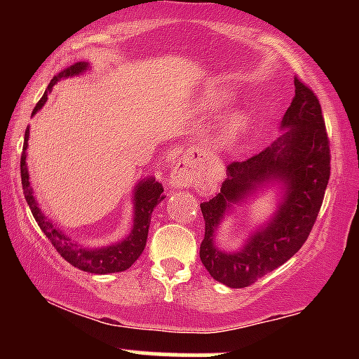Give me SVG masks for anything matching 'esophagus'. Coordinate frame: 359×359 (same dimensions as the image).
I'll return each instance as SVG.
<instances>
[{
	"label": "esophagus",
	"instance_id": "34e87169",
	"mask_svg": "<svg viewBox=\"0 0 359 359\" xmlns=\"http://www.w3.org/2000/svg\"><path fill=\"white\" fill-rule=\"evenodd\" d=\"M196 168H194L192 162L189 160H180L172 167L170 175H168V187L170 189H185L191 187L194 182V175Z\"/></svg>",
	"mask_w": 359,
	"mask_h": 359
}]
</instances>
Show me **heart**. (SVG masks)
I'll use <instances>...</instances> for the list:
<instances>
[{"instance_id": "obj_1", "label": "heart", "mask_w": 359, "mask_h": 359, "mask_svg": "<svg viewBox=\"0 0 359 359\" xmlns=\"http://www.w3.org/2000/svg\"><path fill=\"white\" fill-rule=\"evenodd\" d=\"M229 100L228 93H216L205 102V108L208 111H216L222 109L226 106V102ZM251 130V116L246 111H234L224 119L222 126L219 128V133H217V145L222 148H228L236 145L238 142H241Z\"/></svg>"}]
</instances>
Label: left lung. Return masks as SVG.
I'll use <instances>...</instances> for the list:
<instances>
[{"label": "left lung", "instance_id": "left-lung-1", "mask_svg": "<svg viewBox=\"0 0 359 359\" xmlns=\"http://www.w3.org/2000/svg\"><path fill=\"white\" fill-rule=\"evenodd\" d=\"M295 97L283 114V131L269 148L226 170L221 192L201 204L205 221L199 257L209 275L231 288L248 287L294 257L317 219L331 172V155L319 100L297 77ZM275 187L276 212L250 230L238 250H222L215 236L222 221L253 196Z\"/></svg>", "mask_w": 359, "mask_h": 359}]
</instances>
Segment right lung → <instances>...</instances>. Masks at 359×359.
<instances>
[{
    "label": "right lung",
    "mask_w": 359,
    "mask_h": 359,
    "mask_svg": "<svg viewBox=\"0 0 359 359\" xmlns=\"http://www.w3.org/2000/svg\"><path fill=\"white\" fill-rule=\"evenodd\" d=\"M90 65L89 62H77V64L71 65V67L64 69L60 74L50 81L48 88L45 89V94L39 104L35 106L34 113L42 109V106L47 102V96L52 93L53 86L60 79H67V77H76L89 71ZM28 138H30V128L25 131V143H23V154H22V185L25 192V199H27L28 205H30L32 214H34L36 224L40 226L45 236L50 240L53 248L60 253V257L67 259L72 266L79 269L88 273H97V275H108L116 273V271H125L133 265L143 253L147 245L148 228H150L151 212L154 209L163 201V187L162 184L156 182L154 177H143L140 179L133 189V226L128 236L123 238L121 241L113 243V245H104L93 248V246H86L82 243L72 240L67 236L60 228H57L55 222H52L45 216L42 209H40L39 203L34 197V187L30 184V177H28L27 168V150H28Z\"/></svg>",
    "instance_id": "add662e5"
}]
</instances>
